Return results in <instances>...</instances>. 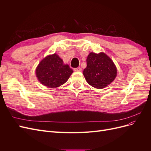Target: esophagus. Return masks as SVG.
<instances>
[{
	"label": "esophagus",
	"instance_id": "obj_1",
	"mask_svg": "<svg viewBox=\"0 0 151 151\" xmlns=\"http://www.w3.org/2000/svg\"><path fill=\"white\" fill-rule=\"evenodd\" d=\"M74 70L76 72H81L82 71V68L81 67H77V68H75Z\"/></svg>",
	"mask_w": 151,
	"mask_h": 151
}]
</instances>
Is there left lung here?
<instances>
[{
    "label": "left lung",
    "mask_w": 151,
    "mask_h": 151,
    "mask_svg": "<svg viewBox=\"0 0 151 151\" xmlns=\"http://www.w3.org/2000/svg\"><path fill=\"white\" fill-rule=\"evenodd\" d=\"M87 67L83 74L88 83L97 89H103L115 79L116 67L111 59L101 52H91L87 58Z\"/></svg>",
    "instance_id": "8db88e82"
}]
</instances>
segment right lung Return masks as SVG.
I'll list each match as a JSON object with an SVG mask.
<instances>
[{
  "label": "right lung",
  "mask_w": 151,
  "mask_h": 151,
  "mask_svg": "<svg viewBox=\"0 0 151 151\" xmlns=\"http://www.w3.org/2000/svg\"><path fill=\"white\" fill-rule=\"evenodd\" d=\"M73 70L56 53L49 55L41 61L36 68V74L42 84L55 88L66 83Z\"/></svg>",
  "instance_id": "right-lung-1"
}]
</instances>
